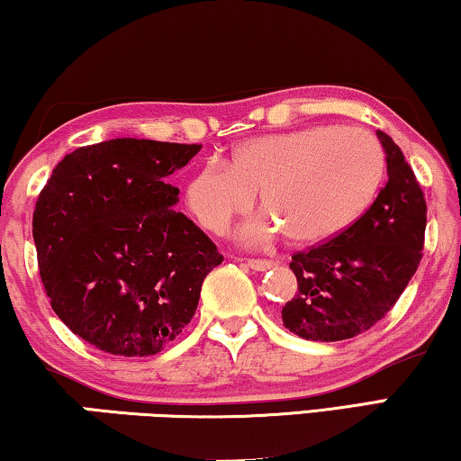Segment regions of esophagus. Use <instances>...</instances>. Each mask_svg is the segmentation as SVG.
<instances>
[{
	"mask_svg": "<svg viewBox=\"0 0 461 461\" xmlns=\"http://www.w3.org/2000/svg\"><path fill=\"white\" fill-rule=\"evenodd\" d=\"M274 265L276 263L269 261V258H249V261H246V267H250L255 271H267L274 267Z\"/></svg>",
	"mask_w": 461,
	"mask_h": 461,
	"instance_id": "obj_1",
	"label": "esophagus"
}]
</instances>
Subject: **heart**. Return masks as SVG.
Returning <instances> with one entry per match:
<instances>
[{
  "label": "heart",
  "instance_id": "1",
  "mask_svg": "<svg viewBox=\"0 0 461 461\" xmlns=\"http://www.w3.org/2000/svg\"><path fill=\"white\" fill-rule=\"evenodd\" d=\"M384 168V148L366 129L313 125L244 141L230 165L206 163L187 185V206L204 230L223 233L258 192L265 212L242 230L246 242L280 230L293 242H320L367 209Z\"/></svg>",
  "mask_w": 461,
  "mask_h": 461
}]
</instances>
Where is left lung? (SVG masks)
<instances>
[{
	"label": "left lung",
	"instance_id": "1",
	"mask_svg": "<svg viewBox=\"0 0 461 461\" xmlns=\"http://www.w3.org/2000/svg\"><path fill=\"white\" fill-rule=\"evenodd\" d=\"M375 133L386 154V185L357 221L290 261L298 294L284 304L282 321L304 340L367 332L394 307L422 258L424 192L401 148Z\"/></svg>",
	"mask_w": 461,
	"mask_h": 461
}]
</instances>
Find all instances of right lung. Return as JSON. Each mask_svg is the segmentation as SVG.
Listing matches in <instances>:
<instances>
[{
  "label": "right lung",
  "mask_w": 461,
  "mask_h": 461,
  "mask_svg": "<svg viewBox=\"0 0 461 461\" xmlns=\"http://www.w3.org/2000/svg\"><path fill=\"white\" fill-rule=\"evenodd\" d=\"M200 148L135 138L77 148L39 194L33 240L51 309L104 353L163 351L223 261L212 240L173 209L179 190L167 184Z\"/></svg>",
  "instance_id": "add662e5"
}]
</instances>
